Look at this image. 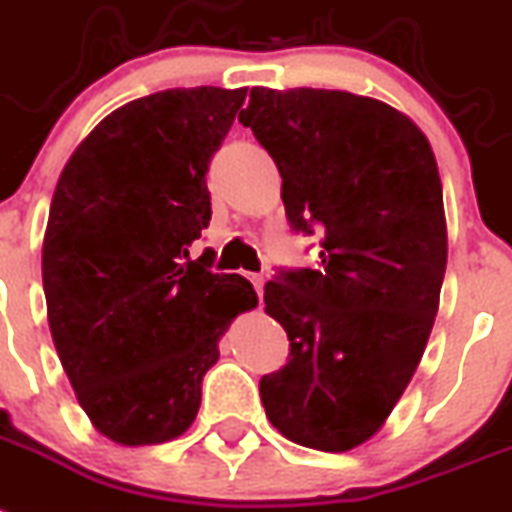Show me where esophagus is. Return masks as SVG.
Returning a JSON list of instances; mask_svg holds the SVG:
<instances>
[{
  "label": "esophagus",
  "instance_id": "esophagus-1",
  "mask_svg": "<svg viewBox=\"0 0 512 512\" xmlns=\"http://www.w3.org/2000/svg\"><path fill=\"white\" fill-rule=\"evenodd\" d=\"M248 280H251V285H253V290H256V293H264V274H248Z\"/></svg>",
  "mask_w": 512,
  "mask_h": 512
}]
</instances>
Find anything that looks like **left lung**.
I'll use <instances>...</instances> for the list:
<instances>
[{"instance_id":"left-lung-1","label":"left lung","mask_w":512,"mask_h":512,"mask_svg":"<svg viewBox=\"0 0 512 512\" xmlns=\"http://www.w3.org/2000/svg\"><path fill=\"white\" fill-rule=\"evenodd\" d=\"M238 120L280 170L290 230L319 235L314 269L264 287L290 356L261 377V403L287 439L345 453L390 416L437 316L447 227L432 146L348 91L251 88Z\"/></svg>"}]
</instances>
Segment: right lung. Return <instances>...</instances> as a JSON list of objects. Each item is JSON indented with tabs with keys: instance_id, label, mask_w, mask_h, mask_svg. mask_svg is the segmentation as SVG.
Instances as JSON below:
<instances>
[{
	"instance_id": "add662e5",
	"label": "right lung",
	"mask_w": 512,
	"mask_h": 512,
	"mask_svg": "<svg viewBox=\"0 0 512 512\" xmlns=\"http://www.w3.org/2000/svg\"><path fill=\"white\" fill-rule=\"evenodd\" d=\"M246 88H170L114 109L54 190L41 253L54 348L80 408L117 445L193 424L219 337L259 303L240 274L190 259L209 227L211 156Z\"/></svg>"
}]
</instances>
